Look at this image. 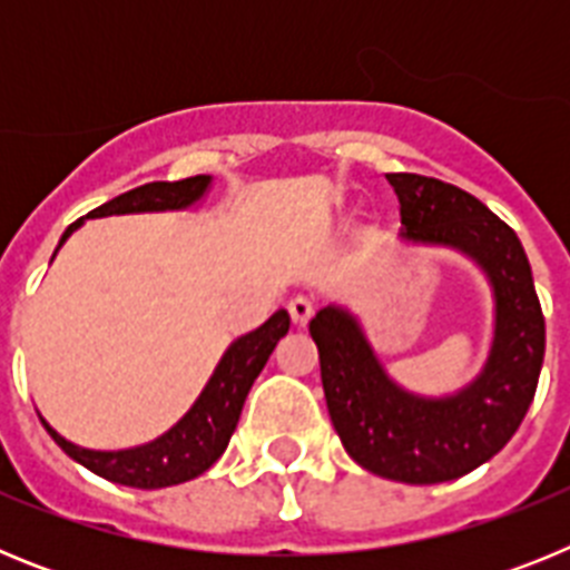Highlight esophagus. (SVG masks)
<instances>
[{"mask_svg": "<svg viewBox=\"0 0 570 570\" xmlns=\"http://www.w3.org/2000/svg\"><path fill=\"white\" fill-rule=\"evenodd\" d=\"M288 314L291 320H294V325H305V322L314 316V302L305 299V296H294V299L288 302Z\"/></svg>", "mask_w": 570, "mask_h": 570, "instance_id": "esophagus-1", "label": "esophagus"}]
</instances>
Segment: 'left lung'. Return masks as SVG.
I'll return each instance as SVG.
<instances>
[{
  "label": "left lung",
  "mask_w": 570,
  "mask_h": 570,
  "mask_svg": "<svg viewBox=\"0 0 570 570\" xmlns=\"http://www.w3.org/2000/svg\"><path fill=\"white\" fill-rule=\"evenodd\" d=\"M400 196L402 239L471 256L493 288V342L480 376L451 396L396 385L347 311L311 320L322 387L347 456L407 485L456 480L500 454L528 414L546 356V316L520 236L468 190L434 176L387 174Z\"/></svg>",
  "instance_id": "left-lung-1"
}]
</instances>
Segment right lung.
<instances>
[{"label": "right lung", "mask_w": 570, "mask_h": 570, "mask_svg": "<svg viewBox=\"0 0 570 570\" xmlns=\"http://www.w3.org/2000/svg\"><path fill=\"white\" fill-rule=\"evenodd\" d=\"M208 185L210 176L205 174L188 176V179H179V183L139 185V188L128 190V194L116 196L110 203L90 210L88 219L114 214L190 208L196 199H203ZM82 223L85 219H77L73 225H68V230L59 239V248H62V242ZM288 311H276L265 325H259L250 334L239 336L225 351V356L216 365L214 376H210L208 385H205V391L199 394V400L194 402L188 414L176 422L168 434L148 442V445L128 448V451H90V448H79L65 440V436H59L45 420L42 425L48 428V434L53 436V442L62 448L70 460H77L79 465H85L88 471L99 473V476H105L110 482H119V485L128 488H145V491L188 482L194 476H199V473L208 471L223 456L236 422H239L242 405H245V396H248L250 385H254L262 367H265L268 356L274 354L276 342L288 334Z\"/></svg>", "instance_id": "obj_1"}]
</instances>
